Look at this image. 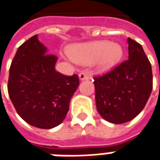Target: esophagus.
I'll return each instance as SVG.
<instances>
[{
  "label": "esophagus",
  "instance_id": "esophagus-1",
  "mask_svg": "<svg viewBox=\"0 0 160 160\" xmlns=\"http://www.w3.org/2000/svg\"><path fill=\"white\" fill-rule=\"evenodd\" d=\"M79 79L80 80H87L89 79V75L87 74L86 72H80L79 74Z\"/></svg>",
  "mask_w": 160,
  "mask_h": 160
}]
</instances>
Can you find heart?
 <instances>
[{
    "mask_svg": "<svg viewBox=\"0 0 160 160\" xmlns=\"http://www.w3.org/2000/svg\"><path fill=\"white\" fill-rule=\"evenodd\" d=\"M123 48L114 42L106 41L80 43L70 48L69 57L82 65L96 64L99 72H107L116 66L123 58Z\"/></svg>",
    "mask_w": 160,
    "mask_h": 160,
    "instance_id": "heart-1",
    "label": "heart"
}]
</instances>
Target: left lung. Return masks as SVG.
<instances>
[{"label": "left lung", "instance_id": "8db88e82", "mask_svg": "<svg viewBox=\"0 0 160 160\" xmlns=\"http://www.w3.org/2000/svg\"><path fill=\"white\" fill-rule=\"evenodd\" d=\"M128 59L94 79L96 102L105 120L122 124L142 111L152 90V65L142 45L128 38Z\"/></svg>", "mask_w": 160, "mask_h": 160}]
</instances>
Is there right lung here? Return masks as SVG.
Segmentation results:
<instances>
[{"instance_id":"add662e5","label":"right lung","mask_w":160,"mask_h":160,"mask_svg":"<svg viewBox=\"0 0 160 160\" xmlns=\"http://www.w3.org/2000/svg\"><path fill=\"white\" fill-rule=\"evenodd\" d=\"M57 60L36 34L18 48L9 68L10 100L20 117L39 128L49 129L63 122L80 85L76 74L64 76L56 71Z\"/></svg>"}]
</instances>
